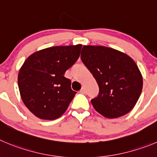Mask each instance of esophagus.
<instances>
[{"mask_svg":"<svg viewBox=\"0 0 157 157\" xmlns=\"http://www.w3.org/2000/svg\"><path fill=\"white\" fill-rule=\"evenodd\" d=\"M80 93H81V94H85V92H86L85 88H84V87H82L81 90H80Z\"/></svg>","mask_w":157,"mask_h":157,"instance_id":"34e87169","label":"esophagus"}]
</instances>
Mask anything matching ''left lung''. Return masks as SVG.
Returning a JSON list of instances; mask_svg holds the SVG:
<instances>
[{"instance_id": "left-lung-1", "label": "left lung", "mask_w": 157, "mask_h": 157, "mask_svg": "<svg viewBox=\"0 0 157 157\" xmlns=\"http://www.w3.org/2000/svg\"><path fill=\"white\" fill-rule=\"evenodd\" d=\"M80 58L98 84V95L90 101L94 109L108 118L128 113L143 89V77L135 61L120 51L100 45H83Z\"/></svg>"}]
</instances>
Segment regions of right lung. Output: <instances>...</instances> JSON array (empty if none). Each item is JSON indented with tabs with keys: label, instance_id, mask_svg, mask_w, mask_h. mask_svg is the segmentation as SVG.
<instances>
[{
	"label": "right lung",
	"instance_id": "obj_1",
	"mask_svg": "<svg viewBox=\"0 0 157 157\" xmlns=\"http://www.w3.org/2000/svg\"><path fill=\"white\" fill-rule=\"evenodd\" d=\"M81 47L79 44L47 48L25 61L17 84L22 101L36 117L54 120L66 112L77 92L64 74L78 59Z\"/></svg>",
	"mask_w": 157,
	"mask_h": 157
}]
</instances>
